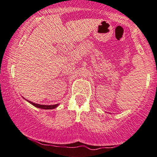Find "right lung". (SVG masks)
I'll use <instances>...</instances> for the list:
<instances>
[{"label": "right lung", "instance_id": "obj_1", "mask_svg": "<svg viewBox=\"0 0 157 157\" xmlns=\"http://www.w3.org/2000/svg\"><path fill=\"white\" fill-rule=\"evenodd\" d=\"M29 103H30L31 104H32L33 106H35V107L40 108V109H54V108L57 107L58 105L59 104H55V105H41V104H38V103H35L33 102H31V101H28Z\"/></svg>", "mask_w": 157, "mask_h": 157}]
</instances>
